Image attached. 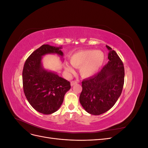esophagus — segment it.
I'll use <instances>...</instances> for the list:
<instances>
[{"label":"esophagus","mask_w":148,"mask_h":148,"mask_svg":"<svg viewBox=\"0 0 148 148\" xmlns=\"http://www.w3.org/2000/svg\"><path fill=\"white\" fill-rule=\"evenodd\" d=\"M78 82H77V81H72V82H71V83H70V85H71V86H73V85H75V84H77Z\"/></svg>","instance_id":"34e87169"}]
</instances>
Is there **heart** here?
Masks as SVG:
<instances>
[{
    "label": "heart",
    "instance_id": "1",
    "mask_svg": "<svg viewBox=\"0 0 148 148\" xmlns=\"http://www.w3.org/2000/svg\"><path fill=\"white\" fill-rule=\"evenodd\" d=\"M105 60L102 51L84 50L75 53L70 57V63L74 67L78 68L82 77H91L99 70ZM64 69L68 74L74 73V69L68 64L64 65Z\"/></svg>",
    "mask_w": 148,
    "mask_h": 148
}]
</instances>
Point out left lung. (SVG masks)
<instances>
[{
    "mask_svg": "<svg viewBox=\"0 0 148 148\" xmlns=\"http://www.w3.org/2000/svg\"><path fill=\"white\" fill-rule=\"evenodd\" d=\"M109 51V60L95 75L82 82L79 102L88 113L98 115L112 107L121 95L124 84L125 70L123 62L114 50Z\"/></svg>",
    "mask_w": 148,
    "mask_h": 148,
    "instance_id": "left-lung-1",
    "label": "left lung"
}]
</instances>
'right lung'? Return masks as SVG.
Segmentation results:
<instances>
[{"instance_id":"1","label":"right lung","mask_w":148,"mask_h":148,"mask_svg":"<svg viewBox=\"0 0 148 148\" xmlns=\"http://www.w3.org/2000/svg\"><path fill=\"white\" fill-rule=\"evenodd\" d=\"M62 47L44 44L26 60L22 73L25 95L31 106L39 112L49 115L59 110L70 83L55 71L44 68L42 59L47 54H57L64 60Z\"/></svg>"}]
</instances>
